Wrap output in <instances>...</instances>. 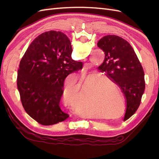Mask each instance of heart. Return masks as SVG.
Wrapping results in <instances>:
<instances>
[{
    "label": "heart",
    "instance_id": "b5f03b06",
    "mask_svg": "<svg viewBox=\"0 0 159 159\" xmlns=\"http://www.w3.org/2000/svg\"><path fill=\"white\" fill-rule=\"evenodd\" d=\"M79 87L84 89L80 95L79 98L76 101L75 107L80 108L82 107L83 100L82 94L89 96L91 93L92 95V100L94 106L100 111H107L113 107L114 100L117 98L120 101H123V96L121 95L118 86L114 80L104 75L96 76V74L82 73L80 76ZM78 93L77 88L75 86L66 87L63 93L64 103L68 106L74 105V99Z\"/></svg>",
    "mask_w": 159,
    "mask_h": 159
}]
</instances>
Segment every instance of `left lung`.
Returning <instances> with one entry per match:
<instances>
[{
	"label": "left lung",
	"mask_w": 159,
	"mask_h": 159,
	"mask_svg": "<svg viewBox=\"0 0 159 159\" xmlns=\"http://www.w3.org/2000/svg\"><path fill=\"white\" fill-rule=\"evenodd\" d=\"M104 52V60L98 67L101 72L112 79L126 100V120L136 112L145 91L144 72L133 47L121 37L109 35L97 43Z\"/></svg>",
	"instance_id": "1"
}]
</instances>
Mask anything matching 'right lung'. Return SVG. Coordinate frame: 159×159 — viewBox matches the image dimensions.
<instances>
[{
	"mask_svg": "<svg viewBox=\"0 0 159 159\" xmlns=\"http://www.w3.org/2000/svg\"><path fill=\"white\" fill-rule=\"evenodd\" d=\"M66 35L50 31L33 40L20 61L17 87L22 104L30 117L44 126L66 120L69 115L59 107L64 80L83 68L72 59Z\"/></svg>",
	"mask_w": 159,
	"mask_h": 159,
	"instance_id": "add662e5",
	"label": "right lung"
}]
</instances>
